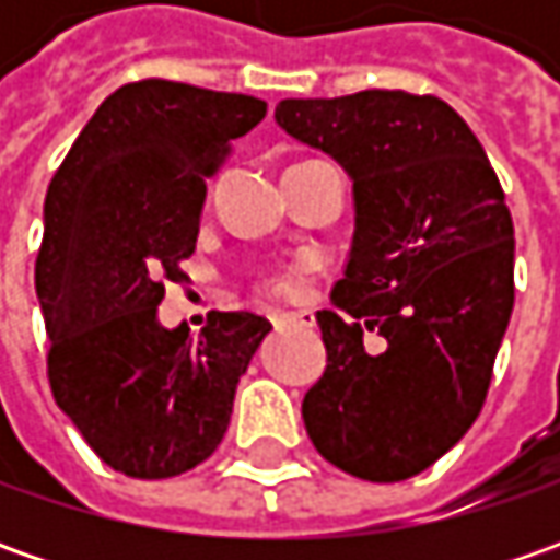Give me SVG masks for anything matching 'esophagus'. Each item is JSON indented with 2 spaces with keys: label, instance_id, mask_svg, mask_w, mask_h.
<instances>
[{
  "label": "esophagus",
  "instance_id": "1",
  "mask_svg": "<svg viewBox=\"0 0 560 560\" xmlns=\"http://www.w3.org/2000/svg\"><path fill=\"white\" fill-rule=\"evenodd\" d=\"M273 327H314L312 312H270Z\"/></svg>",
  "mask_w": 560,
  "mask_h": 560
}]
</instances>
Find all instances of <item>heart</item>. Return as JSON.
<instances>
[{"label": "heart", "instance_id": "1", "mask_svg": "<svg viewBox=\"0 0 560 560\" xmlns=\"http://www.w3.org/2000/svg\"><path fill=\"white\" fill-rule=\"evenodd\" d=\"M314 273V261H292V265H283V268L268 270L261 280H258V290L268 292V295H277V299H295L302 295L308 280Z\"/></svg>", "mask_w": 560, "mask_h": 560}]
</instances>
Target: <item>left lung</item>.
<instances>
[{"instance_id": "8db88e82", "label": "left lung", "mask_w": 560, "mask_h": 560, "mask_svg": "<svg viewBox=\"0 0 560 560\" xmlns=\"http://www.w3.org/2000/svg\"><path fill=\"white\" fill-rule=\"evenodd\" d=\"M277 124L334 155L355 186V240L317 312L324 376L305 393L314 448L339 470L398 483L483 411L514 308V224L480 140L436 96L364 90L283 98ZM387 339L371 357L363 334Z\"/></svg>"}]
</instances>
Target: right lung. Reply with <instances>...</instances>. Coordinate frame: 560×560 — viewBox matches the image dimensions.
Segmentation results:
<instances>
[{
  "label": "right lung",
  "instance_id": "1",
  "mask_svg": "<svg viewBox=\"0 0 560 560\" xmlns=\"http://www.w3.org/2000/svg\"><path fill=\"white\" fill-rule=\"evenodd\" d=\"M265 115L243 93L124 83L49 184L36 252L49 386L127 477H177L221 445L236 383L270 330L252 312H211L199 336L159 324L164 283H180L196 252L205 177Z\"/></svg>",
  "mask_w": 560,
  "mask_h": 560
}]
</instances>
